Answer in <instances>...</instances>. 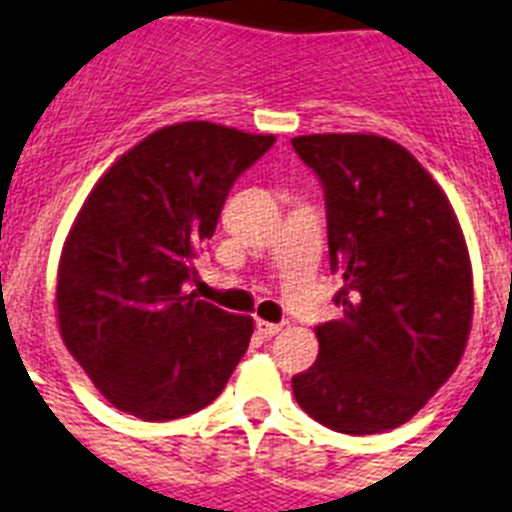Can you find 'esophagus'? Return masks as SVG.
<instances>
[{"label":"esophagus","mask_w":512,"mask_h":512,"mask_svg":"<svg viewBox=\"0 0 512 512\" xmlns=\"http://www.w3.org/2000/svg\"><path fill=\"white\" fill-rule=\"evenodd\" d=\"M255 326L263 336H276V334H281V331H284V323H270V321H263V318H257Z\"/></svg>","instance_id":"esophagus-1"}]
</instances>
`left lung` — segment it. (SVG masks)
<instances>
[{
	"label": "left lung",
	"instance_id": "left-lung-1",
	"mask_svg": "<svg viewBox=\"0 0 512 512\" xmlns=\"http://www.w3.org/2000/svg\"><path fill=\"white\" fill-rule=\"evenodd\" d=\"M321 176L344 318L315 328L318 360L294 400L339 434L407 423L455 373L473 321V270L455 207L402 144L378 134L294 136Z\"/></svg>",
	"mask_w": 512,
	"mask_h": 512
}]
</instances>
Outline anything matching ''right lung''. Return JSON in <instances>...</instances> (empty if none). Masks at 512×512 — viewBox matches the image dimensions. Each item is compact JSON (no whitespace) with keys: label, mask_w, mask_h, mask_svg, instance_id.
<instances>
[{"label":"right lung","mask_w":512,"mask_h":512,"mask_svg":"<svg viewBox=\"0 0 512 512\" xmlns=\"http://www.w3.org/2000/svg\"><path fill=\"white\" fill-rule=\"evenodd\" d=\"M273 141L210 120L173 123L89 191L62 244L54 310L62 342L112 407L173 421L223 392L255 321L186 286L228 189Z\"/></svg>","instance_id":"right-lung-1"}]
</instances>
